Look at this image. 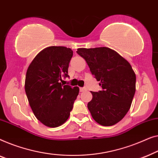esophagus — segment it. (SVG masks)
<instances>
[{
    "label": "esophagus",
    "mask_w": 158,
    "mask_h": 158,
    "mask_svg": "<svg viewBox=\"0 0 158 158\" xmlns=\"http://www.w3.org/2000/svg\"><path fill=\"white\" fill-rule=\"evenodd\" d=\"M79 89H80V92H84V91L86 90V89L84 87H80Z\"/></svg>",
    "instance_id": "1"
}]
</instances>
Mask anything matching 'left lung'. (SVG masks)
I'll return each instance as SVG.
<instances>
[{"mask_svg": "<svg viewBox=\"0 0 158 158\" xmlns=\"http://www.w3.org/2000/svg\"><path fill=\"white\" fill-rule=\"evenodd\" d=\"M77 53L85 59L102 88L91 92L93 97L87 107L93 119L101 125H114L125 116L134 97L136 76L132 66L107 47L80 48Z\"/></svg>", "mask_w": 158, "mask_h": 158, "instance_id": "8db88e82", "label": "left lung"}]
</instances>
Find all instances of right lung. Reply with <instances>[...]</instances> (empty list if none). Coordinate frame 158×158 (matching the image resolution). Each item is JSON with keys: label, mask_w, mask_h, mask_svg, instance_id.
<instances>
[{"label": "right lung", "mask_w": 158, "mask_h": 158, "mask_svg": "<svg viewBox=\"0 0 158 158\" xmlns=\"http://www.w3.org/2000/svg\"><path fill=\"white\" fill-rule=\"evenodd\" d=\"M73 56L70 48L50 46L36 55L26 75L25 91L35 117L49 127L67 120L79 94L77 86L63 85Z\"/></svg>", "instance_id": "add662e5"}]
</instances>
